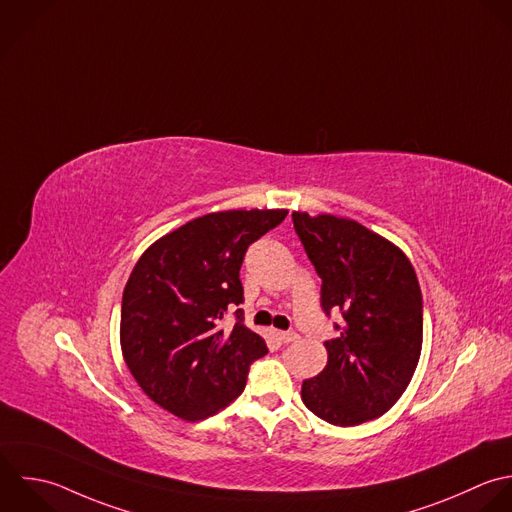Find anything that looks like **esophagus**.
Masks as SVG:
<instances>
[{"instance_id":"esophagus-1","label":"esophagus","mask_w":512,"mask_h":512,"mask_svg":"<svg viewBox=\"0 0 512 512\" xmlns=\"http://www.w3.org/2000/svg\"><path fill=\"white\" fill-rule=\"evenodd\" d=\"M277 337H279L283 343H293V341H297V339H299V335H297V333H293V331H279V333H277Z\"/></svg>"}]
</instances>
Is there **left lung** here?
I'll return each mask as SVG.
<instances>
[{"mask_svg": "<svg viewBox=\"0 0 512 512\" xmlns=\"http://www.w3.org/2000/svg\"><path fill=\"white\" fill-rule=\"evenodd\" d=\"M295 231L321 277V307L339 311L327 365L303 381L301 399L319 419L355 427L385 415L409 387L423 347V297L409 257L361 223L293 213Z\"/></svg>", "mask_w": 512, "mask_h": 512, "instance_id": "1", "label": "left lung"}]
</instances>
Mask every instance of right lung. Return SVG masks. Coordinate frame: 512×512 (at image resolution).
<instances>
[{"mask_svg":"<svg viewBox=\"0 0 512 512\" xmlns=\"http://www.w3.org/2000/svg\"><path fill=\"white\" fill-rule=\"evenodd\" d=\"M287 209H231L163 235L135 263L121 301L119 341L143 393L183 421H201L241 395L265 341L243 325L223 331L243 303L239 269L247 247Z\"/></svg>","mask_w":512,"mask_h":512,"instance_id":"add662e5","label":"right lung"}]
</instances>
